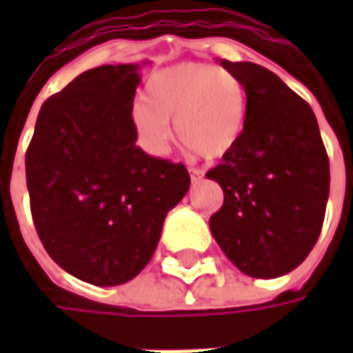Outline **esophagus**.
Listing matches in <instances>:
<instances>
[{
  "label": "esophagus",
  "mask_w": 353,
  "mask_h": 353,
  "mask_svg": "<svg viewBox=\"0 0 353 353\" xmlns=\"http://www.w3.org/2000/svg\"><path fill=\"white\" fill-rule=\"evenodd\" d=\"M189 174H191V179H192V183H199L200 179L204 177V172L199 168H189Z\"/></svg>",
  "instance_id": "1"
}]
</instances>
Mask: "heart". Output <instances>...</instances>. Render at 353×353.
<instances>
[{"instance_id":"heart-1","label":"heart","mask_w":353,"mask_h":353,"mask_svg":"<svg viewBox=\"0 0 353 353\" xmlns=\"http://www.w3.org/2000/svg\"><path fill=\"white\" fill-rule=\"evenodd\" d=\"M245 92L234 73L202 62H181L154 72L145 98L132 109L134 126L149 153L162 154L174 119L177 139L202 159H219L240 138Z\"/></svg>"}]
</instances>
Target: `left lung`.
Wrapping results in <instances>:
<instances>
[{"instance_id":"obj_1","label":"left lung","mask_w":353,"mask_h":353,"mask_svg":"<svg viewBox=\"0 0 353 353\" xmlns=\"http://www.w3.org/2000/svg\"><path fill=\"white\" fill-rule=\"evenodd\" d=\"M219 62L240 79L248 103L240 138L206 174L225 194L210 229L240 272L278 278L318 242L329 159L312 108L276 73L253 62Z\"/></svg>"}]
</instances>
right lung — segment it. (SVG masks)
Returning a JSON list of instances; mask_svg holds the SVG:
<instances>
[{"label":"right lung","mask_w":353,"mask_h":353,"mask_svg":"<svg viewBox=\"0 0 353 353\" xmlns=\"http://www.w3.org/2000/svg\"><path fill=\"white\" fill-rule=\"evenodd\" d=\"M143 64L77 75L43 103L26 151L32 217L45 250L65 272L100 288L145 268L166 215L191 185L183 164L136 147L132 105Z\"/></svg>","instance_id":"right-lung-1"}]
</instances>
